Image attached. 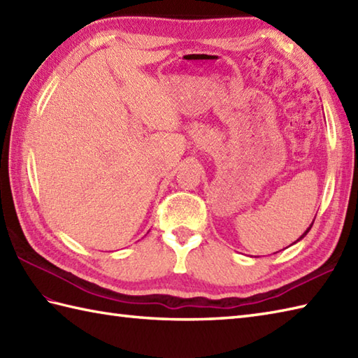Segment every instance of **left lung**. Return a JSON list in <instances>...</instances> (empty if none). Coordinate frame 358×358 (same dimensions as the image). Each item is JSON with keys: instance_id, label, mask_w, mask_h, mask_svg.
<instances>
[{"instance_id": "1", "label": "left lung", "mask_w": 358, "mask_h": 358, "mask_svg": "<svg viewBox=\"0 0 358 358\" xmlns=\"http://www.w3.org/2000/svg\"><path fill=\"white\" fill-rule=\"evenodd\" d=\"M313 224H314V222H313ZM313 224H310V226H309V227H308V229H306V231H305V232H303V235H301V237H300V238H299V240H296V241H300V240H301V238H305V235H306V234H308V232H309V231H310V227H313ZM296 241H295V243H296Z\"/></svg>"}]
</instances>
